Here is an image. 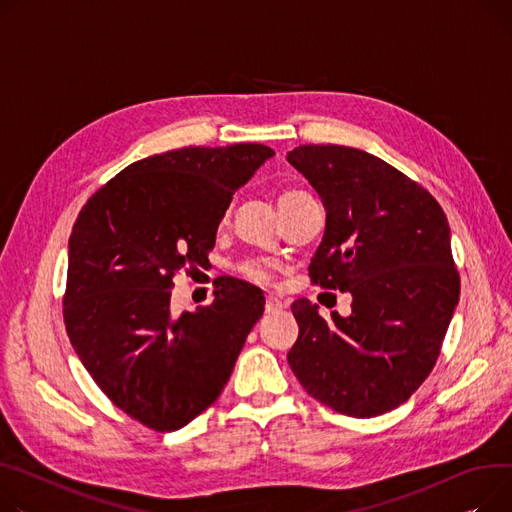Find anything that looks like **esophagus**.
Returning <instances> with one entry per match:
<instances>
[{
    "label": "esophagus",
    "instance_id": "1",
    "mask_svg": "<svg viewBox=\"0 0 512 512\" xmlns=\"http://www.w3.org/2000/svg\"><path fill=\"white\" fill-rule=\"evenodd\" d=\"M284 309H286V304L280 298H276V296H269L265 300V313H280Z\"/></svg>",
    "mask_w": 512,
    "mask_h": 512
}]
</instances>
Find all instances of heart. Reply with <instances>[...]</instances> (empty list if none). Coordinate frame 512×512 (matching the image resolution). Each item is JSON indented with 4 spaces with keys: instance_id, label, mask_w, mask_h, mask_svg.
<instances>
[{
    "instance_id": "heart-1",
    "label": "heart",
    "mask_w": 512,
    "mask_h": 512,
    "mask_svg": "<svg viewBox=\"0 0 512 512\" xmlns=\"http://www.w3.org/2000/svg\"><path fill=\"white\" fill-rule=\"evenodd\" d=\"M309 199H313V197L306 193V191H302V189H294V187L282 189L280 195H278V208H280L282 216H286V214H290L292 210H296L298 206H302V203L309 201ZM243 274L247 278H251V280H257V282H263L267 278L265 267L259 265V263H245L243 265Z\"/></svg>"
}]
</instances>
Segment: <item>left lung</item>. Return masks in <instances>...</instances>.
I'll use <instances>...</instances> for the list:
<instances>
[{
  "label": "left lung",
  "mask_w": 512,
  "mask_h": 512,
  "mask_svg": "<svg viewBox=\"0 0 512 512\" xmlns=\"http://www.w3.org/2000/svg\"><path fill=\"white\" fill-rule=\"evenodd\" d=\"M286 158L327 212L311 280L352 294V313L333 311L331 321L311 300L292 302L288 364L331 410L381 416L424 383L459 302L447 216L424 187L364 150L298 146Z\"/></svg>",
  "instance_id": "8db88e82"
}]
</instances>
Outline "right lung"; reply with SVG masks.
Listing matches in <instances>:
<instances>
[{
  "instance_id": "right-lung-1",
  "label": "right lung",
  "mask_w": 512,
  "mask_h": 512,
  "mask_svg": "<svg viewBox=\"0 0 512 512\" xmlns=\"http://www.w3.org/2000/svg\"><path fill=\"white\" fill-rule=\"evenodd\" d=\"M274 154L234 144L148 156L100 187L74 224L67 335L102 393L152 430L208 410L263 315V290L236 278L212 304L177 313L173 276L208 261L234 191Z\"/></svg>"
}]
</instances>
